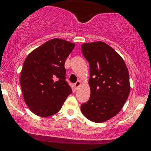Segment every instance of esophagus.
Instances as JSON below:
<instances>
[{
    "mask_svg": "<svg viewBox=\"0 0 151 151\" xmlns=\"http://www.w3.org/2000/svg\"><path fill=\"white\" fill-rule=\"evenodd\" d=\"M80 84H81V81H77V82H76L75 84H74V86H75L76 89H77V88L79 87V86H80Z\"/></svg>",
    "mask_w": 151,
    "mask_h": 151,
    "instance_id": "esophagus-1",
    "label": "esophagus"
}]
</instances>
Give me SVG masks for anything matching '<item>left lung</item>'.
Masks as SVG:
<instances>
[{
	"instance_id": "left-lung-1",
	"label": "left lung",
	"mask_w": 151,
	"mask_h": 151,
	"mask_svg": "<svg viewBox=\"0 0 151 151\" xmlns=\"http://www.w3.org/2000/svg\"><path fill=\"white\" fill-rule=\"evenodd\" d=\"M81 51L89 64L91 89L89 101L81 105V113L93 122H105L120 111L129 97V71L122 58L105 42L84 43Z\"/></svg>"
}]
</instances>
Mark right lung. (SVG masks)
Returning <instances> with one entry per match:
<instances>
[{
	"instance_id": "obj_1",
	"label": "right lung",
	"mask_w": 151,
	"mask_h": 151,
	"mask_svg": "<svg viewBox=\"0 0 151 151\" xmlns=\"http://www.w3.org/2000/svg\"><path fill=\"white\" fill-rule=\"evenodd\" d=\"M75 44L55 38L27 55L20 74L24 101L31 111L47 117L58 113L72 92L65 80L66 59Z\"/></svg>"
}]
</instances>
